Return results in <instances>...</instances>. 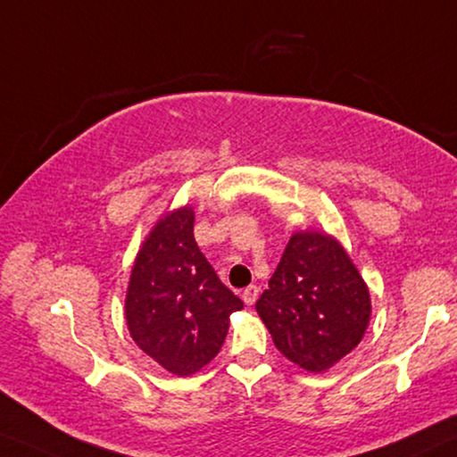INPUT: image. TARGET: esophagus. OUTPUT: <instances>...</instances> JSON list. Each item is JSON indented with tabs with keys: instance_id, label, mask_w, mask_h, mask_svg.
<instances>
[{
	"instance_id": "1",
	"label": "esophagus",
	"mask_w": 457,
	"mask_h": 457,
	"mask_svg": "<svg viewBox=\"0 0 457 457\" xmlns=\"http://www.w3.org/2000/svg\"><path fill=\"white\" fill-rule=\"evenodd\" d=\"M242 299H244V303H246V305H254L256 299H258V287H256V285H250V287L244 289L242 291Z\"/></svg>"
}]
</instances>
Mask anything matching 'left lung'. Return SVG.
<instances>
[{
    "instance_id": "left-lung-1",
    "label": "left lung",
    "mask_w": 457,
    "mask_h": 457,
    "mask_svg": "<svg viewBox=\"0 0 457 457\" xmlns=\"http://www.w3.org/2000/svg\"><path fill=\"white\" fill-rule=\"evenodd\" d=\"M256 312L285 357L320 373L361 343L371 302L365 281L335 237L303 231L289 240Z\"/></svg>"
}]
</instances>
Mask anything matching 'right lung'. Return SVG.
I'll use <instances>...</instances> for the list:
<instances>
[{"label": "right lung", "mask_w": 457, "mask_h": 457, "mask_svg": "<svg viewBox=\"0 0 457 457\" xmlns=\"http://www.w3.org/2000/svg\"><path fill=\"white\" fill-rule=\"evenodd\" d=\"M190 207L158 221L133 264L129 332L143 353L176 376H190L220 353L229 314L242 299L220 281L193 234Z\"/></svg>", "instance_id": "add662e5"}]
</instances>
